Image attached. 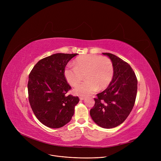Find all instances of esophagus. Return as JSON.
Segmentation results:
<instances>
[{"mask_svg": "<svg viewBox=\"0 0 161 161\" xmlns=\"http://www.w3.org/2000/svg\"><path fill=\"white\" fill-rule=\"evenodd\" d=\"M80 99L81 100H83L85 99V97H80Z\"/></svg>", "mask_w": 161, "mask_h": 161, "instance_id": "34e87169", "label": "esophagus"}]
</instances>
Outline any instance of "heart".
Wrapping results in <instances>:
<instances>
[{"mask_svg": "<svg viewBox=\"0 0 161 161\" xmlns=\"http://www.w3.org/2000/svg\"><path fill=\"white\" fill-rule=\"evenodd\" d=\"M74 65H67L64 76L71 86L75 87L81 81L85 74V82L75 88L77 95L86 96L98 89H104L110 84L114 75L112 61L106 57L96 55H81L75 59Z\"/></svg>", "mask_w": 161, "mask_h": 161, "instance_id": "1", "label": "heart"}]
</instances>
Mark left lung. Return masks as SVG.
<instances>
[{
    "label": "left lung",
    "mask_w": 161,
    "mask_h": 161,
    "mask_svg": "<svg viewBox=\"0 0 161 161\" xmlns=\"http://www.w3.org/2000/svg\"><path fill=\"white\" fill-rule=\"evenodd\" d=\"M111 59L113 79L108 87L95 98L91 117L100 127L112 129L123 123L134 107L136 98L138 80L130 66L117 56L103 53Z\"/></svg>",
    "instance_id": "8db88e82"
}]
</instances>
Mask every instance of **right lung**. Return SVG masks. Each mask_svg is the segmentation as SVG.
<instances>
[{
  "instance_id": "right-lung-1",
  "label": "right lung",
  "mask_w": 161,
  "mask_h": 161,
  "mask_svg": "<svg viewBox=\"0 0 161 161\" xmlns=\"http://www.w3.org/2000/svg\"><path fill=\"white\" fill-rule=\"evenodd\" d=\"M78 53H56L40 60L29 75V100L37 119L49 128H61L74 114L79 98L66 95L71 87L64 76L67 63Z\"/></svg>"
}]
</instances>
